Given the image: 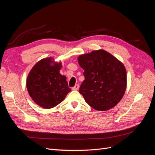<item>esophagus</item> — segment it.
I'll return each instance as SVG.
<instances>
[{"label": "esophagus", "mask_w": 155, "mask_h": 155, "mask_svg": "<svg viewBox=\"0 0 155 155\" xmlns=\"http://www.w3.org/2000/svg\"><path fill=\"white\" fill-rule=\"evenodd\" d=\"M79 85H78V84H77V85H76L74 87H72V90L77 91V90H78V89H79Z\"/></svg>", "instance_id": "34e87169"}]
</instances>
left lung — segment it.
I'll return each mask as SVG.
<instances>
[{"label": "left lung", "instance_id": "obj_1", "mask_svg": "<svg viewBox=\"0 0 155 155\" xmlns=\"http://www.w3.org/2000/svg\"><path fill=\"white\" fill-rule=\"evenodd\" d=\"M85 80L79 87L87 104L104 111L116 106L122 98L127 85L124 64L104 50L93 51L78 58Z\"/></svg>", "mask_w": 155, "mask_h": 155}]
</instances>
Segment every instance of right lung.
I'll list each match as a JSON object with an SVG mask.
<instances>
[{
	"label": "right lung",
	"instance_id": "add662e5",
	"mask_svg": "<svg viewBox=\"0 0 155 155\" xmlns=\"http://www.w3.org/2000/svg\"><path fill=\"white\" fill-rule=\"evenodd\" d=\"M61 66V63H55L51 58L43 59L34 65L28 76V91L40 107L53 108L63 101L71 91L66 77L59 73Z\"/></svg>",
	"mask_w": 155,
	"mask_h": 155
}]
</instances>
